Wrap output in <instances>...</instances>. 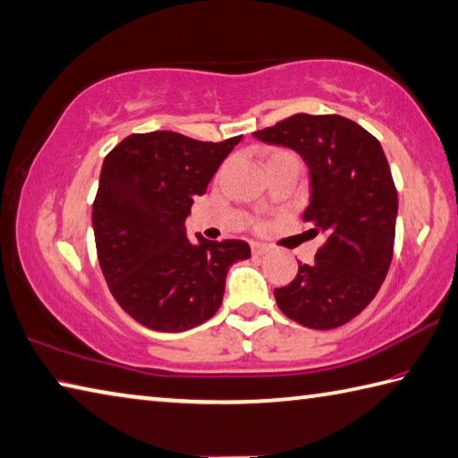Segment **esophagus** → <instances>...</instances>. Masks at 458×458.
Returning <instances> with one entry per match:
<instances>
[{"label": "esophagus", "instance_id": "34e87169", "mask_svg": "<svg viewBox=\"0 0 458 458\" xmlns=\"http://www.w3.org/2000/svg\"><path fill=\"white\" fill-rule=\"evenodd\" d=\"M268 250H270V246H266L262 242H252V254L254 256H264Z\"/></svg>", "mask_w": 458, "mask_h": 458}]
</instances>
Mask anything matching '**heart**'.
<instances>
[{"label":"heart","instance_id":"heart-1","mask_svg":"<svg viewBox=\"0 0 458 458\" xmlns=\"http://www.w3.org/2000/svg\"><path fill=\"white\" fill-rule=\"evenodd\" d=\"M280 154H288V152H274V154L268 157V160H272V157H276V156H280Z\"/></svg>","mask_w":458,"mask_h":458}]
</instances>
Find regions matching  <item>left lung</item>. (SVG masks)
<instances>
[{
  "label": "left lung",
  "mask_w": 458,
  "mask_h": 458,
  "mask_svg": "<svg viewBox=\"0 0 458 458\" xmlns=\"http://www.w3.org/2000/svg\"><path fill=\"white\" fill-rule=\"evenodd\" d=\"M254 138L302 156L312 190L302 218L324 236L314 262L274 290L278 309L306 328L343 327L377 296L393 260L398 196L382 146L336 114H294Z\"/></svg>",
  "instance_id": "obj_1"
}]
</instances>
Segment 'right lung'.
Instances as JSON below:
<instances>
[{
    "label": "right lung",
    "mask_w": 458,
    "mask_h": 458,
    "mask_svg": "<svg viewBox=\"0 0 458 458\" xmlns=\"http://www.w3.org/2000/svg\"><path fill=\"white\" fill-rule=\"evenodd\" d=\"M242 136L200 142L178 131L123 138L106 156L91 212L99 268L123 312L182 332L218 312L226 272L250 258L244 240L186 238L184 222Z\"/></svg>",
    "instance_id": "obj_1"
}]
</instances>
